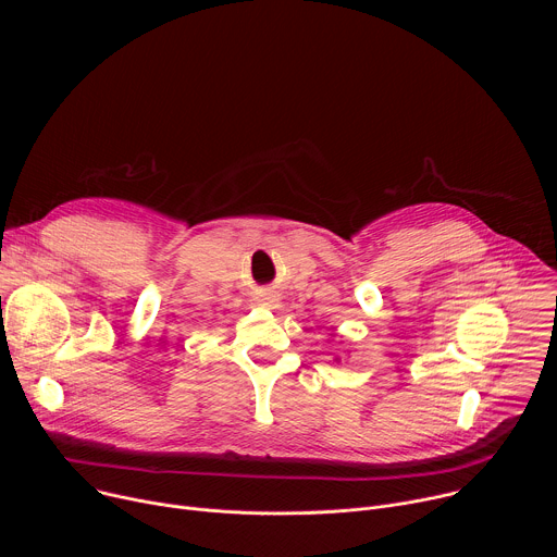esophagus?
<instances>
[{"label":"esophagus","instance_id":"obj_1","mask_svg":"<svg viewBox=\"0 0 557 557\" xmlns=\"http://www.w3.org/2000/svg\"><path fill=\"white\" fill-rule=\"evenodd\" d=\"M262 301H264V304H262V306H271V308H273V306H277V301H280V297H277V295H267V297H264V299H262Z\"/></svg>","mask_w":557,"mask_h":557}]
</instances>
